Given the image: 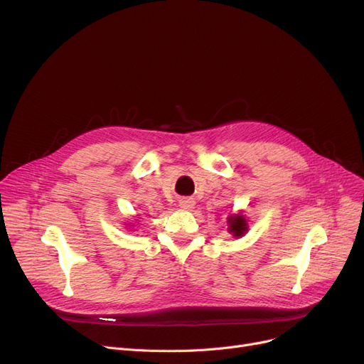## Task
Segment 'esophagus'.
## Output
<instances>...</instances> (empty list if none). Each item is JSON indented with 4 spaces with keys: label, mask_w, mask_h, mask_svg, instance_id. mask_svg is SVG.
Segmentation results:
<instances>
[{
    "label": "esophagus",
    "mask_w": 364,
    "mask_h": 364,
    "mask_svg": "<svg viewBox=\"0 0 364 364\" xmlns=\"http://www.w3.org/2000/svg\"><path fill=\"white\" fill-rule=\"evenodd\" d=\"M178 206L183 209H192L195 206V200L193 198H181L178 200Z\"/></svg>",
    "instance_id": "esophagus-1"
}]
</instances>
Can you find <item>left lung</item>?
I'll return each mask as SVG.
<instances>
[{
    "instance_id": "left-lung-1",
    "label": "left lung",
    "mask_w": 364,
    "mask_h": 364,
    "mask_svg": "<svg viewBox=\"0 0 364 364\" xmlns=\"http://www.w3.org/2000/svg\"><path fill=\"white\" fill-rule=\"evenodd\" d=\"M228 232L235 237H240L247 232V223L243 215H230L228 217Z\"/></svg>"
}]
</instances>
